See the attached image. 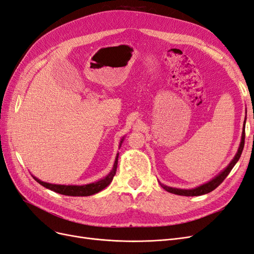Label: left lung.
Wrapping results in <instances>:
<instances>
[{
	"label": "left lung",
	"instance_id": "1",
	"mask_svg": "<svg viewBox=\"0 0 254 254\" xmlns=\"http://www.w3.org/2000/svg\"><path fill=\"white\" fill-rule=\"evenodd\" d=\"M245 125H246V119L244 121V127H243L241 144H240V146H238V149H237V152L235 153L234 158L232 159L231 162L229 163V165L225 168V170L221 171L217 176H215L212 180L207 181L206 183H203V184H201V186H199L195 189H190V190L171 188V187L164 186V184L159 182L160 186L162 187L166 191H170V193H172V194L180 195V196H200V195H204V194H207V193H210V191L214 190L222 181L226 179V177L230 174V172H231V170L234 167V165L237 163V161L240 160V158H241V155H242L243 149H244V145H245Z\"/></svg>",
	"mask_w": 254,
	"mask_h": 254
}]
</instances>
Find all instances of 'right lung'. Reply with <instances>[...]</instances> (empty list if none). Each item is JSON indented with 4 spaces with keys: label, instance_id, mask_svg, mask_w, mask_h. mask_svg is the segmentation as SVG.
Segmentation results:
<instances>
[{
    "label": "right lung",
    "instance_id": "add662e5",
    "mask_svg": "<svg viewBox=\"0 0 254 254\" xmlns=\"http://www.w3.org/2000/svg\"><path fill=\"white\" fill-rule=\"evenodd\" d=\"M124 141V136L120 142V147L121 145ZM118 160H119V153L115 157V161L112 170L110 171V173L107 175L105 178L98 180L96 182H92L89 184H84V186H65V184H52V183H48V182H43L40 179L36 178L35 176H33V178L39 183L41 186H43L44 188H47L51 190H54L55 193L61 194V195H66V196H91L94 195L98 191L103 190L105 188H107L111 183L113 177L117 173V167H118Z\"/></svg>",
    "mask_w": 254,
    "mask_h": 254
}]
</instances>
